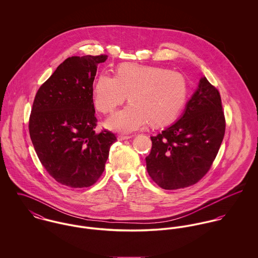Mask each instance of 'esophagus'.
<instances>
[{
	"label": "esophagus",
	"mask_w": 258,
	"mask_h": 258,
	"mask_svg": "<svg viewBox=\"0 0 258 258\" xmlns=\"http://www.w3.org/2000/svg\"><path fill=\"white\" fill-rule=\"evenodd\" d=\"M130 138H132V136H127V135H119V136H118V140H119V141L128 140V139H130Z\"/></svg>",
	"instance_id": "1"
}]
</instances>
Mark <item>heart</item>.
Returning <instances> with one entry per match:
<instances>
[{
  "label": "heart",
  "instance_id": "obj_1",
  "mask_svg": "<svg viewBox=\"0 0 258 258\" xmlns=\"http://www.w3.org/2000/svg\"><path fill=\"white\" fill-rule=\"evenodd\" d=\"M130 104L114 113L106 126L130 133L143 128L166 126L177 119L187 97V83L181 74L164 68L123 63L116 76L101 74L96 79L92 97L96 109L111 113L127 98Z\"/></svg>",
  "mask_w": 258,
  "mask_h": 258
}]
</instances>
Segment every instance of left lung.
<instances>
[{"label":"left lung","mask_w":258,"mask_h":258,"mask_svg":"<svg viewBox=\"0 0 258 258\" xmlns=\"http://www.w3.org/2000/svg\"><path fill=\"white\" fill-rule=\"evenodd\" d=\"M224 132L220 92L204 76L183 116L151 137L152 149L146 157L149 176L165 189L198 183L211 169Z\"/></svg>","instance_id":"left-lung-1"}]
</instances>
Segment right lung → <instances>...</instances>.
Returning a JSON list of instances; mask_svg holds the SVG:
<instances>
[{
    "label": "right lung",
    "instance_id": "1",
    "mask_svg": "<svg viewBox=\"0 0 258 258\" xmlns=\"http://www.w3.org/2000/svg\"><path fill=\"white\" fill-rule=\"evenodd\" d=\"M106 59L105 54L69 57L37 90L30 136L41 165L59 184H95L117 140L108 130H94L93 81L98 63Z\"/></svg>",
    "mask_w": 258,
    "mask_h": 258
}]
</instances>
